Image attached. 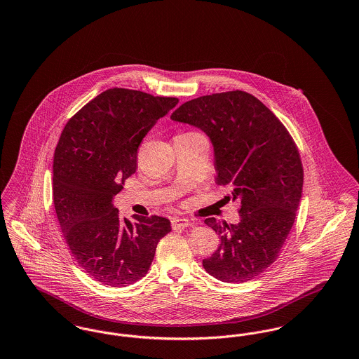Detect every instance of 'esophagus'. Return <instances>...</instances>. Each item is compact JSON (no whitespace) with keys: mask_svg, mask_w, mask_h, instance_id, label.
I'll return each mask as SVG.
<instances>
[{"mask_svg":"<svg viewBox=\"0 0 359 359\" xmlns=\"http://www.w3.org/2000/svg\"><path fill=\"white\" fill-rule=\"evenodd\" d=\"M192 224L194 223L188 221L186 218H173L172 219V227L173 229H186V227H189Z\"/></svg>","mask_w":359,"mask_h":359,"instance_id":"1","label":"esophagus"}]
</instances>
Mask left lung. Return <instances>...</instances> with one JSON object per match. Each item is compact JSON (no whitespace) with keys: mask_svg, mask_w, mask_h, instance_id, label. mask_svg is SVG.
<instances>
[{"mask_svg":"<svg viewBox=\"0 0 359 359\" xmlns=\"http://www.w3.org/2000/svg\"><path fill=\"white\" fill-rule=\"evenodd\" d=\"M171 118L210 137L218 186L241 201L237 224L208 218L221 245L203 259L207 273L245 283L266 271L280 255L303 192V165L285 126L256 97L227 91L183 103Z\"/></svg>","mask_w":359,"mask_h":359,"instance_id":"obj_1","label":"left lung"}]
</instances>
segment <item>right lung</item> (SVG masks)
<instances>
[{"mask_svg": "<svg viewBox=\"0 0 359 359\" xmlns=\"http://www.w3.org/2000/svg\"><path fill=\"white\" fill-rule=\"evenodd\" d=\"M172 97L109 88L65 126L53 154V205L78 265L109 287L133 284L148 273L158 241L171 231L163 217L121 218L113 205L137 168V149Z\"/></svg>", "mask_w": 359, "mask_h": 359, "instance_id": "obj_1", "label": "right lung"}]
</instances>
